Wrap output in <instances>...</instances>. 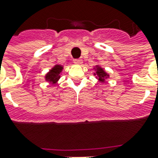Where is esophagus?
<instances>
[{
  "instance_id": "esophagus-1",
  "label": "esophagus",
  "mask_w": 158,
  "mask_h": 158,
  "mask_svg": "<svg viewBox=\"0 0 158 158\" xmlns=\"http://www.w3.org/2000/svg\"><path fill=\"white\" fill-rule=\"evenodd\" d=\"M73 62H74L75 64H77V65H81L83 63V61L81 59H74V60H73Z\"/></svg>"
}]
</instances>
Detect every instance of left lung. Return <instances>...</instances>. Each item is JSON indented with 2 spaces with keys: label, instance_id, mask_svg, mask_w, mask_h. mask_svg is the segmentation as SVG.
Returning a JSON list of instances; mask_svg holds the SVG:
<instances>
[{
  "label": "left lung",
  "instance_id": "1",
  "mask_svg": "<svg viewBox=\"0 0 158 158\" xmlns=\"http://www.w3.org/2000/svg\"><path fill=\"white\" fill-rule=\"evenodd\" d=\"M93 69L95 70L94 75L96 76V78L98 79L99 82L105 83L106 82V79L109 78V74L100 65H96L93 68Z\"/></svg>",
  "mask_w": 158,
  "mask_h": 158
}]
</instances>
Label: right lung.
Returning a JSON list of instances; mask_svg holds the SVG:
<instances>
[{
  "instance_id": "1",
  "label": "right lung",
  "mask_w": 158,
  "mask_h": 158,
  "mask_svg": "<svg viewBox=\"0 0 158 158\" xmlns=\"http://www.w3.org/2000/svg\"><path fill=\"white\" fill-rule=\"evenodd\" d=\"M62 69H63L62 65H60V64L54 65V67H52V69H50V71L45 75V81L51 83L53 85H56V83L58 82V80L61 78Z\"/></svg>"
}]
</instances>
